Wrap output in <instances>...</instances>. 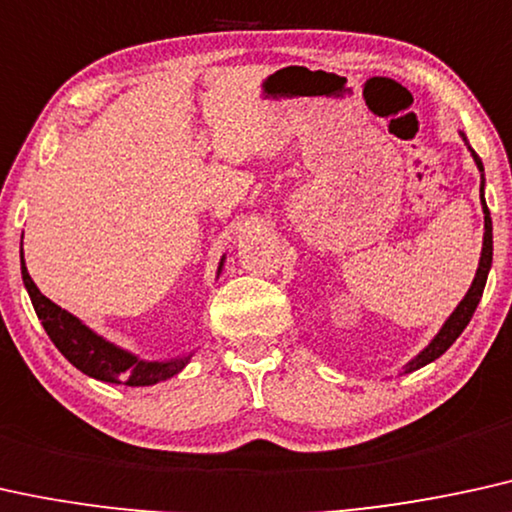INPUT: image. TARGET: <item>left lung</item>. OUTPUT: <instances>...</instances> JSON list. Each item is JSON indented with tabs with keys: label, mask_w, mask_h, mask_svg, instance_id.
<instances>
[{
	"label": "left lung",
	"mask_w": 512,
	"mask_h": 512,
	"mask_svg": "<svg viewBox=\"0 0 512 512\" xmlns=\"http://www.w3.org/2000/svg\"><path fill=\"white\" fill-rule=\"evenodd\" d=\"M461 137L465 141V146H468V151L472 155V160H475L477 170H480V203H482V212H484V241H482V255H480V264H477V274L472 278V286L468 288V293L461 302H458V307L451 312L449 319L444 321V326L439 328V333L435 338L430 340V345L423 349V352H418L416 357H413L409 364L404 366V373H411V371H418V368L432 364V361L442 357V354L454 345L458 335L465 331V326H468L472 314H475L477 304L482 300V293H484V286H487V276H489V269H491V257H494V236H491V215H489V208H487V200H484V165L480 160V155L472 151L468 139H465V134L461 132Z\"/></svg>",
	"instance_id": "1"
}]
</instances>
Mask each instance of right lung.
Listing matches in <instances>:
<instances>
[{
    "mask_svg": "<svg viewBox=\"0 0 512 512\" xmlns=\"http://www.w3.org/2000/svg\"><path fill=\"white\" fill-rule=\"evenodd\" d=\"M226 255L219 260L217 278L222 274ZM21 274L25 290H28L32 307H35L37 319L42 321L44 331L51 338V342L58 347V352L73 364L77 371H82L89 378L101 380V383H115V385H129V387H146L163 383V380L177 375L181 368L189 364L196 352L184 354V357L167 359V361H146L137 357V354L127 352L115 345V342L106 340L103 335L94 333L87 323H82L77 316H73L66 309H61L49 297L40 293L28 274L23 260V241H21Z\"/></svg>",
    "mask_w": 512,
    "mask_h": 512,
    "instance_id": "right-lung-1",
    "label": "right lung"
}]
</instances>
